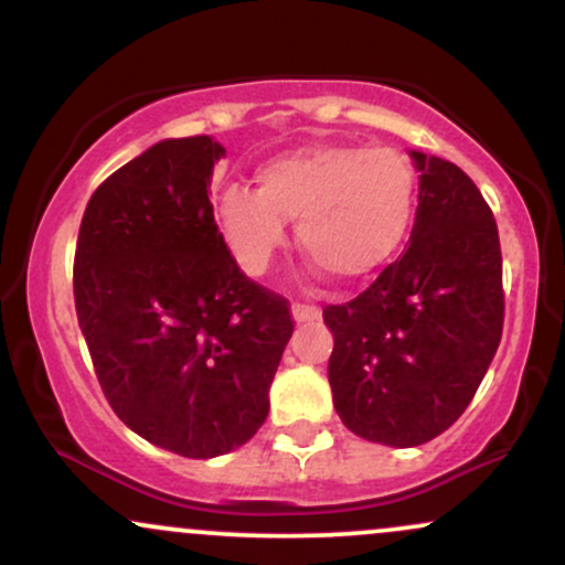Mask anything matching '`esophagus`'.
Listing matches in <instances>:
<instances>
[{"mask_svg":"<svg viewBox=\"0 0 565 565\" xmlns=\"http://www.w3.org/2000/svg\"><path fill=\"white\" fill-rule=\"evenodd\" d=\"M291 316H295L297 323H305V321H316V319H319L321 310L316 308V305L295 302V305H291Z\"/></svg>","mask_w":565,"mask_h":565,"instance_id":"obj_1","label":"esophagus"}]
</instances>
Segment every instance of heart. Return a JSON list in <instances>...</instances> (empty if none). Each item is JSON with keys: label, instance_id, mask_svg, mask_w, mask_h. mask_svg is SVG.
Returning a JSON list of instances; mask_svg holds the SVG:
<instances>
[{"label": "heart", "instance_id": "b5f03b06", "mask_svg": "<svg viewBox=\"0 0 565 565\" xmlns=\"http://www.w3.org/2000/svg\"><path fill=\"white\" fill-rule=\"evenodd\" d=\"M417 204V174L395 148L316 142L268 159L257 191L228 185L217 217L233 260L249 276L268 270L281 249L284 220L332 281L350 284L380 270L404 244Z\"/></svg>", "mask_w": 565, "mask_h": 565}]
</instances>
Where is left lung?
<instances>
[{"label": "left lung", "mask_w": 565, "mask_h": 565, "mask_svg": "<svg viewBox=\"0 0 565 565\" xmlns=\"http://www.w3.org/2000/svg\"><path fill=\"white\" fill-rule=\"evenodd\" d=\"M412 157L423 174L408 249L355 300L323 308L342 425L398 449L427 444L462 417L504 323L491 206L457 164Z\"/></svg>", "instance_id": "left-lung-1"}]
</instances>
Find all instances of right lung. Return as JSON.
<instances>
[{
  "label": "right lung",
  "mask_w": 565,
  "mask_h": 565,
  "mask_svg": "<svg viewBox=\"0 0 565 565\" xmlns=\"http://www.w3.org/2000/svg\"><path fill=\"white\" fill-rule=\"evenodd\" d=\"M225 148L161 140L103 180L74 255L76 319L116 417L191 459L233 451L268 417L295 321L238 268L206 196Z\"/></svg>",
  "instance_id": "right-lung-1"
}]
</instances>
